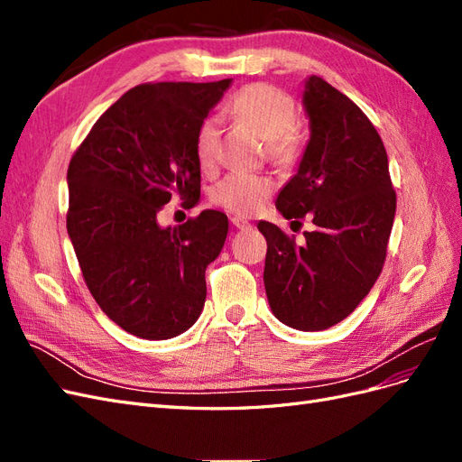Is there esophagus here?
I'll return each mask as SVG.
<instances>
[{"mask_svg": "<svg viewBox=\"0 0 462 462\" xmlns=\"http://www.w3.org/2000/svg\"><path fill=\"white\" fill-rule=\"evenodd\" d=\"M231 223H233V227H236V229H246V227H250V223H248L245 217H239V216L231 217Z\"/></svg>", "mask_w": 462, "mask_h": 462, "instance_id": "obj_1", "label": "esophagus"}]
</instances>
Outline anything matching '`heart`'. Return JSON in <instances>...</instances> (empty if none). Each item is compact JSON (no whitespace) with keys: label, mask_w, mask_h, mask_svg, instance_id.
Instances as JSON below:
<instances>
[{"label":"heart","mask_w":462,"mask_h":462,"mask_svg":"<svg viewBox=\"0 0 462 462\" xmlns=\"http://www.w3.org/2000/svg\"><path fill=\"white\" fill-rule=\"evenodd\" d=\"M229 114L248 123L265 138V156L279 167L295 165L302 156V134L295 125L297 106L292 97L268 82L246 85L231 96ZM219 125L214 117L204 119L194 134V153L204 171L216 167ZM275 189L273 179L258 173H231L209 192V199L227 212L250 216L263 206Z\"/></svg>","instance_id":"1"}]
</instances>
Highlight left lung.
Masks as SVG:
<instances>
[{
    "instance_id": "left-lung-1",
    "label": "left lung",
    "mask_w": 462,
    "mask_h": 462,
    "mask_svg": "<svg viewBox=\"0 0 462 462\" xmlns=\"http://www.w3.org/2000/svg\"><path fill=\"white\" fill-rule=\"evenodd\" d=\"M310 141L299 171L277 197L287 219L312 216L297 246L270 221L263 285L272 312L285 326L319 331L339 324L380 277L397 197L387 152L372 121L351 97L321 77L306 80Z\"/></svg>"
}]
</instances>
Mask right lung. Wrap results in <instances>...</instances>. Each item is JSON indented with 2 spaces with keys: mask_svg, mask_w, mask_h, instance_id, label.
<instances>
[{
  "mask_svg": "<svg viewBox=\"0 0 462 462\" xmlns=\"http://www.w3.org/2000/svg\"><path fill=\"white\" fill-rule=\"evenodd\" d=\"M231 79L144 82L94 123L67 170L71 236L94 300L119 328L162 341L187 331L206 300V268L221 253L229 221L204 209L160 227L171 199H200L194 134Z\"/></svg>",
  "mask_w": 462,
  "mask_h": 462,
  "instance_id": "1",
  "label": "right lung"
}]
</instances>
